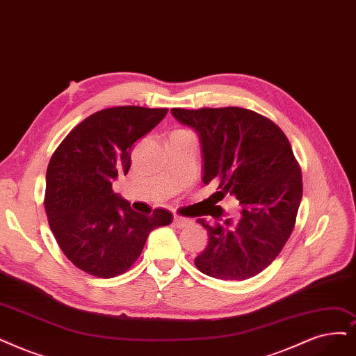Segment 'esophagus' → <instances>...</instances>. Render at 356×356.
Here are the masks:
<instances>
[{"instance_id": "esophagus-1", "label": "esophagus", "mask_w": 356, "mask_h": 356, "mask_svg": "<svg viewBox=\"0 0 356 356\" xmlns=\"http://www.w3.org/2000/svg\"><path fill=\"white\" fill-rule=\"evenodd\" d=\"M191 220L189 218H185V217H180V216H175L173 217V225H175V227H177V229H183V227H186V226H189L191 225Z\"/></svg>"}]
</instances>
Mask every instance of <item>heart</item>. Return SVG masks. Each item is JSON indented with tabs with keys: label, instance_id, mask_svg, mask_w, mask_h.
Instances as JSON below:
<instances>
[{
	"label": "heart",
	"instance_id": "obj_1",
	"mask_svg": "<svg viewBox=\"0 0 356 356\" xmlns=\"http://www.w3.org/2000/svg\"><path fill=\"white\" fill-rule=\"evenodd\" d=\"M179 134H186V130H177Z\"/></svg>",
	"mask_w": 356,
	"mask_h": 356
}]
</instances>
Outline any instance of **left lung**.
<instances>
[{"label": "left lung", "instance_id": "obj_1", "mask_svg": "<svg viewBox=\"0 0 356 356\" xmlns=\"http://www.w3.org/2000/svg\"><path fill=\"white\" fill-rule=\"evenodd\" d=\"M183 124L201 138L204 183H217L213 202L196 221L209 242L195 266L220 280L251 279L282 252L295 229L302 200V173L291 142L270 118L239 107L171 108ZM234 197L241 216L225 219L215 204Z\"/></svg>", "mask_w": 356, "mask_h": 356}]
</instances>
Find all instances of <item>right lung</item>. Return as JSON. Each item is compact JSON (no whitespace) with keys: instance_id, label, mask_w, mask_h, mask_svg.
I'll return each instance as SVG.
<instances>
[{"instance_id":"right-lung-1","label":"right lung","mask_w":356,"mask_h":356,"mask_svg":"<svg viewBox=\"0 0 356 356\" xmlns=\"http://www.w3.org/2000/svg\"><path fill=\"white\" fill-rule=\"evenodd\" d=\"M167 111L138 105L99 110L73 127L52 154L44 207L58 246L79 270L99 279L126 273L151 230L173 221L163 208L151 216L134 211L113 191V180L130 168L134 143Z\"/></svg>"}]
</instances>
